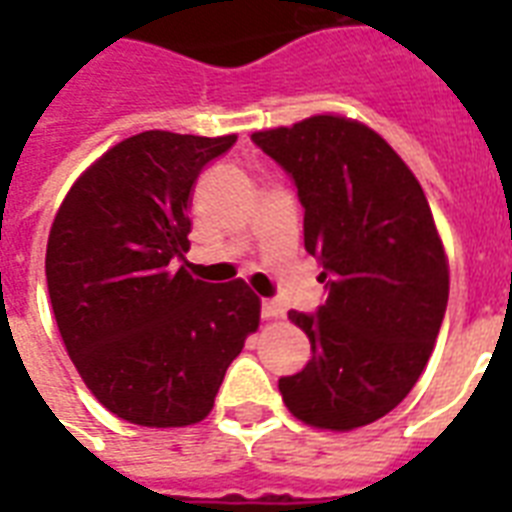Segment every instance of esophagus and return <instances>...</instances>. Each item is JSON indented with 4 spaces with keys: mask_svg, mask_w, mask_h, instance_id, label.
Instances as JSON below:
<instances>
[{
    "mask_svg": "<svg viewBox=\"0 0 512 512\" xmlns=\"http://www.w3.org/2000/svg\"><path fill=\"white\" fill-rule=\"evenodd\" d=\"M284 313H287V308L279 300H263V319H281Z\"/></svg>",
    "mask_w": 512,
    "mask_h": 512,
    "instance_id": "1",
    "label": "esophagus"
}]
</instances>
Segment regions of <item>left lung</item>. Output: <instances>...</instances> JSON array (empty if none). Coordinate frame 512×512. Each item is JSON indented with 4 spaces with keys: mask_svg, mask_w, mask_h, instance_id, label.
<instances>
[{
    "mask_svg": "<svg viewBox=\"0 0 512 512\" xmlns=\"http://www.w3.org/2000/svg\"><path fill=\"white\" fill-rule=\"evenodd\" d=\"M292 175L305 249L329 289L316 316L289 311L311 340L284 404L319 430L364 428L396 409L428 364L449 300V260L425 191L364 122L316 114L252 135Z\"/></svg>",
    "mask_w": 512,
    "mask_h": 512,
    "instance_id": "8db88e82",
    "label": "left lung"
}]
</instances>
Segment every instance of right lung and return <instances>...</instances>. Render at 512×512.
<instances>
[{
  "label": "right lung",
  "mask_w": 512,
  "mask_h": 512,
  "mask_svg": "<svg viewBox=\"0 0 512 512\" xmlns=\"http://www.w3.org/2000/svg\"><path fill=\"white\" fill-rule=\"evenodd\" d=\"M233 143L132 135L76 177L52 220L44 273L63 345L92 396L132 425L204 420L260 327L247 281L207 284L177 268L196 177Z\"/></svg>",
  "instance_id": "add662e5"
}]
</instances>
